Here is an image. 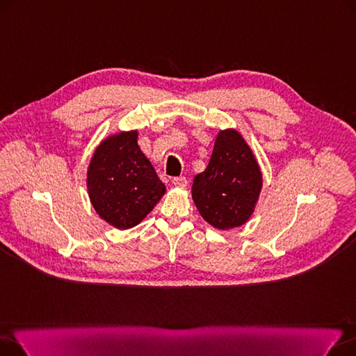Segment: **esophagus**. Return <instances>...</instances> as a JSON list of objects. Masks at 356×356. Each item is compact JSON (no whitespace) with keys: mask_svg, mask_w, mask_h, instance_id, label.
Segmentation results:
<instances>
[{"mask_svg":"<svg viewBox=\"0 0 356 356\" xmlns=\"http://www.w3.org/2000/svg\"><path fill=\"white\" fill-rule=\"evenodd\" d=\"M172 183L176 186V188H186V186H188V179L183 177V176L175 177V179L172 180Z\"/></svg>","mask_w":356,"mask_h":356,"instance_id":"34e87169","label":"esophagus"}]
</instances>
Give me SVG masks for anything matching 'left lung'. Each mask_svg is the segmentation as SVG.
Here are the masks:
<instances>
[{
  "instance_id": "8db88e82",
  "label": "left lung",
  "mask_w": 356,
  "mask_h": 356,
  "mask_svg": "<svg viewBox=\"0 0 356 356\" xmlns=\"http://www.w3.org/2000/svg\"><path fill=\"white\" fill-rule=\"evenodd\" d=\"M263 173L238 129H220L208 167L193 179L192 197L200 216L219 231L242 227L252 216Z\"/></svg>"
}]
</instances>
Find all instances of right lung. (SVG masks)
Returning a JSON list of instances; mask_svg holds the SVG:
<instances>
[{"mask_svg":"<svg viewBox=\"0 0 356 356\" xmlns=\"http://www.w3.org/2000/svg\"><path fill=\"white\" fill-rule=\"evenodd\" d=\"M86 188L99 218L121 231L138 225L165 193L138 145V129L109 134L97 145L88 165Z\"/></svg>","mask_w":356,"mask_h":356,"instance_id":"1","label":"right lung"}]
</instances>
